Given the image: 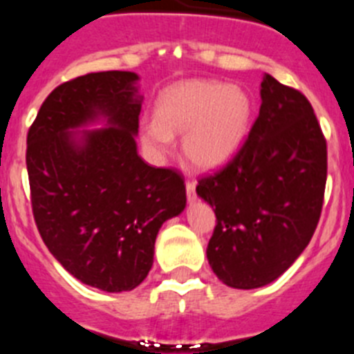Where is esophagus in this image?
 Listing matches in <instances>:
<instances>
[{
	"label": "esophagus",
	"instance_id": "esophagus-1",
	"mask_svg": "<svg viewBox=\"0 0 354 354\" xmlns=\"http://www.w3.org/2000/svg\"><path fill=\"white\" fill-rule=\"evenodd\" d=\"M195 187H196V184L193 183V180H187V183H186V195H187V200H189V202H195V198H196Z\"/></svg>",
	"mask_w": 354,
	"mask_h": 354
}]
</instances>
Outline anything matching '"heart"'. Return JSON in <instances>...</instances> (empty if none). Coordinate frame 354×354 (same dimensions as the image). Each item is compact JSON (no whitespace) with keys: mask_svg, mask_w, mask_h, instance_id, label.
<instances>
[{"mask_svg":"<svg viewBox=\"0 0 354 354\" xmlns=\"http://www.w3.org/2000/svg\"><path fill=\"white\" fill-rule=\"evenodd\" d=\"M252 120V101L239 86L220 81L177 83L156 101L154 118H143L140 138L147 154L162 161L183 133V154L198 170L227 165L245 143Z\"/></svg>","mask_w":354,"mask_h":354,"instance_id":"obj_1","label":"heart"}]
</instances>
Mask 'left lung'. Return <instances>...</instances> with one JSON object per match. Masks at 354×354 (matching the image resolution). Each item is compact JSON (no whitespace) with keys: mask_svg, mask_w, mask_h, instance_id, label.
<instances>
[{"mask_svg":"<svg viewBox=\"0 0 354 354\" xmlns=\"http://www.w3.org/2000/svg\"><path fill=\"white\" fill-rule=\"evenodd\" d=\"M261 101L245 145L196 186L216 214L207 261L234 289L289 270L314 236L326 186V140L308 99L266 74Z\"/></svg>","mask_w":354,"mask_h":354,"instance_id":"obj_1","label":"left lung"}]
</instances>
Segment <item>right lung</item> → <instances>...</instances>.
I'll return each instance as SVG.
<instances>
[{
	"mask_svg": "<svg viewBox=\"0 0 354 354\" xmlns=\"http://www.w3.org/2000/svg\"><path fill=\"white\" fill-rule=\"evenodd\" d=\"M138 80L108 71L67 81L49 93L28 131L40 237L72 277L106 292L145 280L159 228L186 207L183 177L138 156ZM97 121L105 127L82 129Z\"/></svg>",
	"mask_w": 354,
	"mask_h": 354,
	"instance_id": "add662e5",
	"label": "right lung"
}]
</instances>
